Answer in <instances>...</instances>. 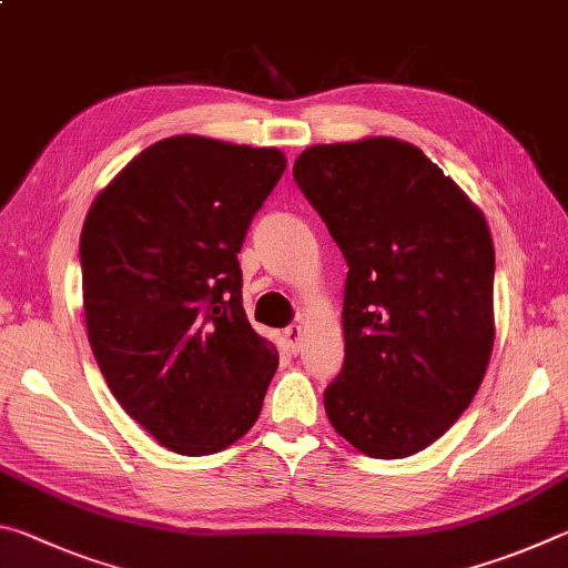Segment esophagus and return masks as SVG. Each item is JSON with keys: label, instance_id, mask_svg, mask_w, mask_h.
<instances>
[{"label": "esophagus", "instance_id": "34e87169", "mask_svg": "<svg viewBox=\"0 0 568 568\" xmlns=\"http://www.w3.org/2000/svg\"><path fill=\"white\" fill-rule=\"evenodd\" d=\"M285 343L287 345H291V348L293 351H297V348H301V341H303V325H287V328H285Z\"/></svg>", "mask_w": 568, "mask_h": 568}]
</instances>
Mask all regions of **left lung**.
<instances>
[{"instance_id": "left-lung-1", "label": "left lung", "mask_w": 568, "mask_h": 568, "mask_svg": "<svg viewBox=\"0 0 568 568\" xmlns=\"http://www.w3.org/2000/svg\"><path fill=\"white\" fill-rule=\"evenodd\" d=\"M293 178L348 263L345 361L325 413L371 458L454 426L494 351V240L436 162L396 138L313 145Z\"/></svg>"}]
</instances>
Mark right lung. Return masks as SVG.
Segmentation results:
<instances>
[{
	"label": "right lung",
	"instance_id": "obj_1",
	"mask_svg": "<svg viewBox=\"0 0 568 568\" xmlns=\"http://www.w3.org/2000/svg\"><path fill=\"white\" fill-rule=\"evenodd\" d=\"M285 165L275 148L175 134L130 160L84 217L94 361L175 454H217L261 416L277 351L247 323L237 253Z\"/></svg>",
	"mask_w": 568,
	"mask_h": 568
}]
</instances>
